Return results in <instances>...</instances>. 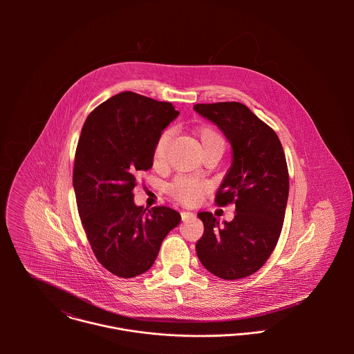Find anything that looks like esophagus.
I'll list each match as a JSON object with an SVG mask.
<instances>
[{
  "label": "esophagus",
  "instance_id": "34e87169",
  "mask_svg": "<svg viewBox=\"0 0 354 354\" xmlns=\"http://www.w3.org/2000/svg\"><path fill=\"white\" fill-rule=\"evenodd\" d=\"M181 216H183V221H185V219H188L189 216H194V214H192V212H185V211H183V212H181Z\"/></svg>",
  "mask_w": 354,
  "mask_h": 354
}]
</instances>
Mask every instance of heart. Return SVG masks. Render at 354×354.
<instances>
[{
	"instance_id": "b5f03b06",
	"label": "heart",
	"mask_w": 354,
	"mask_h": 354,
	"mask_svg": "<svg viewBox=\"0 0 354 354\" xmlns=\"http://www.w3.org/2000/svg\"><path fill=\"white\" fill-rule=\"evenodd\" d=\"M171 139V132L165 131L153 149V163L160 165L166 156L167 147ZM196 139L199 143L201 150H208V149H221L223 151L225 149V140L223 138L211 127H202L196 132ZM204 191V184L199 180L191 178V177H178L169 185L170 195L177 199L178 202L185 204H194L198 202L201 194Z\"/></svg>"
}]
</instances>
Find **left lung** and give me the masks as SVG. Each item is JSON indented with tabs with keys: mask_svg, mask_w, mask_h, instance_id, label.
<instances>
[{
	"mask_svg": "<svg viewBox=\"0 0 354 354\" xmlns=\"http://www.w3.org/2000/svg\"><path fill=\"white\" fill-rule=\"evenodd\" d=\"M214 122L232 146V165L215 202L236 204L233 221L223 223L199 212L204 225L196 253L204 268L222 279H241L256 272L274 251L289 196V173L277 133L240 102L194 106Z\"/></svg>",
	"mask_w": 354,
	"mask_h": 354,
	"instance_id": "left-lung-1",
	"label": "left lung"
}]
</instances>
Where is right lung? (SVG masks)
<instances>
[{"label": "right lung", "mask_w": 354, "mask_h": 354, "mask_svg": "<svg viewBox=\"0 0 354 354\" xmlns=\"http://www.w3.org/2000/svg\"><path fill=\"white\" fill-rule=\"evenodd\" d=\"M178 114L169 102L125 91L100 104L83 125L73 169L77 209L98 261L117 277L149 271L181 222L169 207L136 205L132 192L135 174L151 169L155 145Z\"/></svg>", "instance_id": "right-lung-1"}]
</instances>
